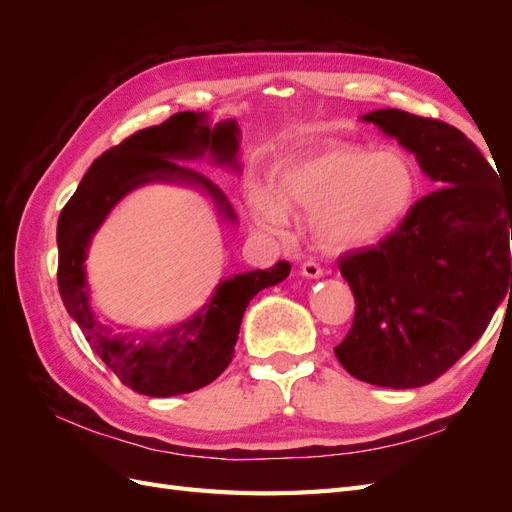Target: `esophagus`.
Here are the masks:
<instances>
[{
  "label": "esophagus",
  "mask_w": 512,
  "mask_h": 512,
  "mask_svg": "<svg viewBox=\"0 0 512 512\" xmlns=\"http://www.w3.org/2000/svg\"><path fill=\"white\" fill-rule=\"evenodd\" d=\"M301 275L303 277H309V280H318V277H322L324 275V271L316 265V262H303L301 265Z\"/></svg>",
  "instance_id": "1"
}]
</instances>
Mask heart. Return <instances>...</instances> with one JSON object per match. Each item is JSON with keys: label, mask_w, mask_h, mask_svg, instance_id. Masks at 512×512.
I'll return each instance as SVG.
<instances>
[{"label": "heart", "mask_w": 512, "mask_h": 512, "mask_svg": "<svg viewBox=\"0 0 512 512\" xmlns=\"http://www.w3.org/2000/svg\"><path fill=\"white\" fill-rule=\"evenodd\" d=\"M269 188L250 194L258 228L282 235L288 211L312 213L309 228L318 247L339 254L389 235L414 207L421 175L401 149L327 143L282 158Z\"/></svg>", "instance_id": "b5f03b06"}]
</instances>
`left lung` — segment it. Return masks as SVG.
<instances>
[{
  "label": "left lung",
  "instance_id": "left-lung-1",
  "mask_svg": "<svg viewBox=\"0 0 512 512\" xmlns=\"http://www.w3.org/2000/svg\"><path fill=\"white\" fill-rule=\"evenodd\" d=\"M442 185L376 245L350 250L339 271L354 320L335 356L348 374L386 389L442 376L485 333L512 292V196L470 138L438 119L378 108L361 117Z\"/></svg>",
  "mask_w": 512,
  "mask_h": 512
}]
</instances>
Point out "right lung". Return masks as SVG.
I'll use <instances>...</instances> for the list:
<instances>
[{
    "instance_id": "1",
    "label": "right lung",
    "mask_w": 512,
    "mask_h": 512,
    "mask_svg": "<svg viewBox=\"0 0 512 512\" xmlns=\"http://www.w3.org/2000/svg\"><path fill=\"white\" fill-rule=\"evenodd\" d=\"M237 119L211 123L207 113L183 111L160 126L145 128L108 149L89 166L57 222V284L68 314L89 346L132 391L173 397L203 389L232 361L245 307L262 288L284 282L290 265L280 260L267 271H247L215 286L211 299L175 327L160 333H128L111 327L91 307L85 260L91 239L130 192L149 183H177L203 190L224 222L237 213L224 192L205 175L179 162L209 160L241 173Z\"/></svg>"
}]
</instances>
